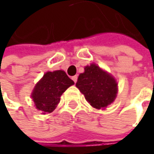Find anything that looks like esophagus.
<instances>
[{
    "label": "esophagus",
    "mask_w": 154,
    "mask_h": 154,
    "mask_svg": "<svg viewBox=\"0 0 154 154\" xmlns=\"http://www.w3.org/2000/svg\"><path fill=\"white\" fill-rule=\"evenodd\" d=\"M77 79H78L77 75H74V76H73V77H72V80H74V83H76V82H77Z\"/></svg>",
    "instance_id": "esophagus-1"
}]
</instances>
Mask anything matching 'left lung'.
<instances>
[{
    "label": "left lung",
    "mask_w": 154,
    "mask_h": 154,
    "mask_svg": "<svg viewBox=\"0 0 154 154\" xmlns=\"http://www.w3.org/2000/svg\"><path fill=\"white\" fill-rule=\"evenodd\" d=\"M76 86L96 109L108 106L115 100L117 93L115 79L95 64L86 66L85 72L79 75Z\"/></svg>",
    "instance_id": "1"
}]
</instances>
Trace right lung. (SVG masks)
Returning <instances> with one entry per match:
<instances>
[{
	"instance_id": "right-lung-1",
	"label": "right lung",
	"mask_w": 154,
	"mask_h": 154,
	"mask_svg": "<svg viewBox=\"0 0 154 154\" xmlns=\"http://www.w3.org/2000/svg\"><path fill=\"white\" fill-rule=\"evenodd\" d=\"M74 84L62 70L47 72L36 85L32 94L36 108L44 114L52 112L60 102L61 95Z\"/></svg>"
}]
</instances>
